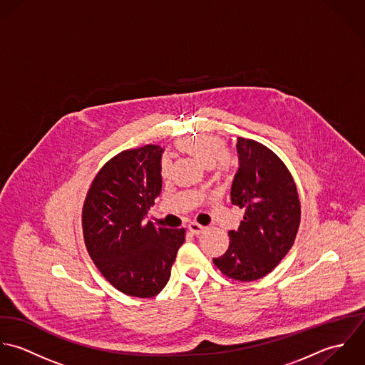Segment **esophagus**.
Instances as JSON below:
<instances>
[{
	"label": "esophagus",
	"mask_w": 365,
	"mask_h": 365,
	"mask_svg": "<svg viewBox=\"0 0 365 365\" xmlns=\"http://www.w3.org/2000/svg\"><path fill=\"white\" fill-rule=\"evenodd\" d=\"M189 231L192 232V234H195V235H199V234H202L206 228L203 227V225H200L199 222H195V221H192V222H189Z\"/></svg>",
	"instance_id": "1"
}]
</instances>
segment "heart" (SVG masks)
Segmentation results:
<instances>
[{"label": "heart", "mask_w": 365, "mask_h": 365, "mask_svg": "<svg viewBox=\"0 0 365 365\" xmlns=\"http://www.w3.org/2000/svg\"><path fill=\"white\" fill-rule=\"evenodd\" d=\"M176 146L179 148V150L195 156L207 168H212L217 163V168L221 172H225L228 169V159L225 158L227 146L219 137L200 135L196 138H186L179 141ZM169 169H170L169 162L163 159L160 163V175L166 178L169 175Z\"/></svg>", "instance_id": "1"}]
</instances>
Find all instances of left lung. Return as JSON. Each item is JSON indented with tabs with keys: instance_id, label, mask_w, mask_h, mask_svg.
I'll use <instances>...</instances> for the list:
<instances>
[{
	"instance_id": "8db88e82",
	"label": "left lung",
	"mask_w": 365,
	"mask_h": 365,
	"mask_svg": "<svg viewBox=\"0 0 365 365\" xmlns=\"http://www.w3.org/2000/svg\"><path fill=\"white\" fill-rule=\"evenodd\" d=\"M240 168L231 186V203L244 210L238 230L228 231L227 251L213 258L220 271L251 282L269 274L289 252L300 224V202L285 163L254 140L238 138Z\"/></svg>"
}]
</instances>
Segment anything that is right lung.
I'll use <instances>...</instances> for the list:
<instances>
[{"label": "right lung", "mask_w": 365, "mask_h": 365, "mask_svg": "<svg viewBox=\"0 0 365 365\" xmlns=\"http://www.w3.org/2000/svg\"><path fill=\"white\" fill-rule=\"evenodd\" d=\"M162 153L150 144L120 152L98 170L83 205V235L93 262L115 289L137 297L165 288L185 241V228L144 221L162 190Z\"/></svg>", "instance_id": "add662e5"}]
</instances>
